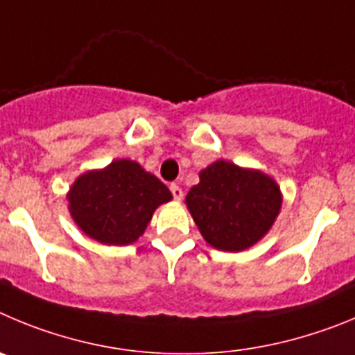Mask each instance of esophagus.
Wrapping results in <instances>:
<instances>
[{
  "label": "esophagus",
  "mask_w": 355,
  "mask_h": 355,
  "mask_svg": "<svg viewBox=\"0 0 355 355\" xmlns=\"http://www.w3.org/2000/svg\"><path fill=\"white\" fill-rule=\"evenodd\" d=\"M170 191L171 194H173L175 200H182V196H184V191H182V187L178 184H171Z\"/></svg>",
  "instance_id": "obj_1"
}]
</instances>
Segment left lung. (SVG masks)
Here are the masks:
<instances>
[{
    "label": "left lung",
    "mask_w": 355,
    "mask_h": 355,
    "mask_svg": "<svg viewBox=\"0 0 355 355\" xmlns=\"http://www.w3.org/2000/svg\"><path fill=\"white\" fill-rule=\"evenodd\" d=\"M185 203L201 235L221 251H242L269 232L281 209L276 182L257 170L217 161L200 173Z\"/></svg>",
    "instance_id": "1"
}]
</instances>
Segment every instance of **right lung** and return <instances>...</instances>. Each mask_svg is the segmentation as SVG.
Instances as JSON below:
<instances>
[{
	"instance_id": "obj_1",
	"label": "right lung",
	"mask_w": 355,
	"mask_h": 355,
	"mask_svg": "<svg viewBox=\"0 0 355 355\" xmlns=\"http://www.w3.org/2000/svg\"><path fill=\"white\" fill-rule=\"evenodd\" d=\"M67 198L70 214L88 237L125 245L143 235L154 210L170 201L171 193L138 162L122 159L81 175Z\"/></svg>"
}]
</instances>
